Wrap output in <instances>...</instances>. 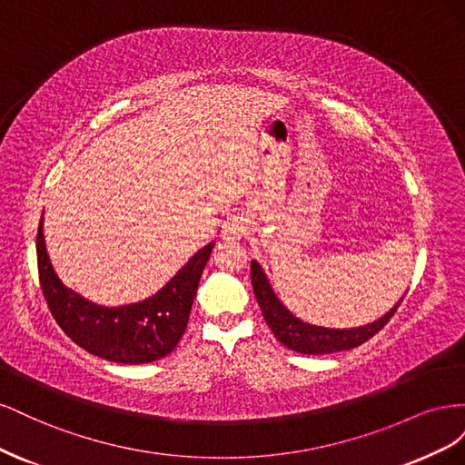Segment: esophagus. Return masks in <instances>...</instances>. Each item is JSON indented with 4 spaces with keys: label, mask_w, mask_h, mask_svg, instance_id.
Segmentation results:
<instances>
[{
    "label": "esophagus",
    "mask_w": 465,
    "mask_h": 465,
    "mask_svg": "<svg viewBox=\"0 0 465 465\" xmlns=\"http://www.w3.org/2000/svg\"><path fill=\"white\" fill-rule=\"evenodd\" d=\"M244 232H246V227H244L242 217H231L223 223V229H221L223 241H241Z\"/></svg>",
    "instance_id": "1"
}]
</instances>
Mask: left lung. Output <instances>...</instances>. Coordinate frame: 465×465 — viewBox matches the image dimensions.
Wrapping results in <instances>:
<instances>
[{"instance_id":"1","label":"left lung","mask_w":465,"mask_h":465,"mask_svg":"<svg viewBox=\"0 0 465 465\" xmlns=\"http://www.w3.org/2000/svg\"><path fill=\"white\" fill-rule=\"evenodd\" d=\"M252 287H254V294L262 308V314L267 322V326H270V330L273 331V335L285 347L304 355H326V353H337V351L359 347L361 343L371 340L374 333H378L386 326L388 320L396 314L398 306L403 301L401 297V301L393 304V308H390L382 318L367 323V326L335 330V328L314 326V323L302 322L301 318L294 316L289 308L279 301L270 283V279H267L263 272V267L256 260L252 262Z\"/></svg>"}]
</instances>
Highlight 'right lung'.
Returning a JSON list of instances; mask_svg holds the SVG:
<instances>
[{
    "label": "right lung",
    "instance_id": "add662e5",
    "mask_svg": "<svg viewBox=\"0 0 465 465\" xmlns=\"http://www.w3.org/2000/svg\"><path fill=\"white\" fill-rule=\"evenodd\" d=\"M45 215L38 224V275L50 312L60 328L89 353L122 364H142L166 357L184 335L200 277L209 262V242L153 294L134 304L103 306L64 285L50 262L45 241Z\"/></svg>",
    "mask_w": 465,
    "mask_h": 465
}]
</instances>
